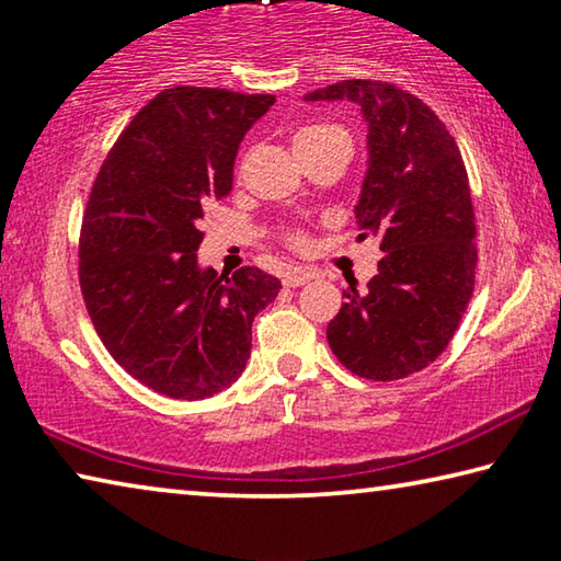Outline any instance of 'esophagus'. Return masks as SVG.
I'll list each match as a JSON object with an SVG mask.
<instances>
[{
	"instance_id": "34e87169",
	"label": "esophagus",
	"mask_w": 561,
	"mask_h": 561,
	"mask_svg": "<svg viewBox=\"0 0 561 561\" xmlns=\"http://www.w3.org/2000/svg\"><path fill=\"white\" fill-rule=\"evenodd\" d=\"M314 277L317 272L309 267H289L287 274H284V284H287V287H301V284H307Z\"/></svg>"
}]
</instances>
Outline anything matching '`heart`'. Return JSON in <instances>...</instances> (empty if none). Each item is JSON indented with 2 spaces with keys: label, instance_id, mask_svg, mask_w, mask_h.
I'll use <instances>...</instances> for the list:
<instances>
[{
  "label": "heart",
  "instance_id": "obj_1",
  "mask_svg": "<svg viewBox=\"0 0 561 561\" xmlns=\"http://www.w3.org/2000/svg\"><path fill=\"white\" fill-rule=\"evenodd\" d=\"M334 133H341V130L334 126H327V123H304V126L294 130V148L314 146L327 136H334Z\"/></svg>",
  "mask_w": 561,
  "mask_h": 561
}]
</instances>
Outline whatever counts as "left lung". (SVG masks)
Instances as JSON below:
<instances>
[{
  "label": "left lung",
  "mask_w": 561,
  "mask_h": 561,
  "mask_svg": "<svg viewBox=\"0 0 561 561\" xmlns=\"http://www.w3.org/2000/svg\"><path fill=\"white\" fill-rule=\"evenodd\" d=\"M304 101H351L368 126V168L354 207L358 240L383 257L366 291L356 284L327 327L351 374L398 381L438 358L474 287V213L462 156L445 123L391 83L351 79Z\"/></svg>",
  "instance_id": "obj_1"
}]
</instances>
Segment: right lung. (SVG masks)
Masks as SVG:
<instances>
[{"label": "right lung", "instance_id": "right-lung-1", "mask_svg": "<svg viewBox=\"0 0 561 561\" xmlns=\"http://www.w3.org/2000/svg\"><path fill=\"white\" fill-rule=\"evenodd\" d=\"M270 93L178 87L136 113L83 215L79 277L103 346L156 393L197 401L242 376L252 321L282 282L257 267H201L207 203L232 190L244 133Z\"/></svg>", "mask_w": 561, "mask_h": 561}]
</instances>
